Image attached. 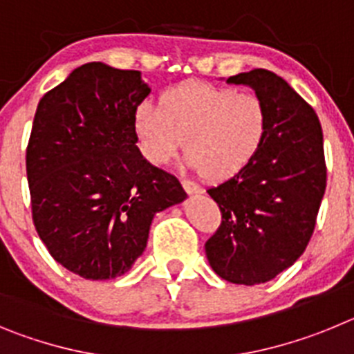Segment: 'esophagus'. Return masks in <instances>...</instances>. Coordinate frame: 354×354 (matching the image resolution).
Returning a JSON list of instances; mask_svg holds the SVG:
<instances>
[{
  "label": "esophagus",
  "mask_w": 354,
  "mask_h": 354,
  "mask_svg": "<svg viewBox=\"0 0 354 354\" xmlns=\"http://www.w3.org/2000/svg\"><path fill=\"white\" fill-rule=\"evenodd\" d=\"M180 184H183V187L186 189V193H189V195H198V193H202L204 189L198 186V184L192 183V180H180Z\"/></svg>",
  "instance_id": "obj_1"
}]
</instances>
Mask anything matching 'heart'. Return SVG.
I'll use <instances>...</instances> for the list:
<instances>
[{
	"label": "heart",
	"instance_id": "1",
	"mask_svg": "<svg viewBox=\"0 0 354 354\" xmlns=\"http://www.w3.org/2000/svg\"><path fill=\"white\" fill-rule=\"evenodd\" d=\"M133 131L152 165H167L184 147L193 170L225 180L259 154L268 136V111L257 93L189 81L168 90L159 106H136Z\"/></svg>",
	"mask_w": 354,
	"mask_h": 354
}]
</instances>
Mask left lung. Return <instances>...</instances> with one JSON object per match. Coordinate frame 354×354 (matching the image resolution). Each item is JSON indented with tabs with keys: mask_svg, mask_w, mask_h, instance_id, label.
<instances>
[{
	"mask_svg": "<svg viewBox=\"0 0 354 354\" xmlns=\"http://www.w3.org/2000/svg\"><path fill=\"white\" fill-rule=\"evenodd\" d=\"M255 90L268 111V136L239 174L207 193L221 225L205 255L223 280L257 286L301 257L326 189L323 131L314 108L266 68L228 77Z\"/></svg>",
	"mask_w": 354,
	"mask_h": 354,
	"instance_id": "left-lung-1",
	"label": "left lung"
}]
</instances>
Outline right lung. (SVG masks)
Segmentation results:
<instances>
[{"instance_id":"add662e5","label":"right lung","mask_w":354,"mask_h":354,"mask_svg":"<svg viewBox=\"0 0 354 354\" xmlns=\"http://www.w3.org/2000/svg\"><path fill=\"white\" fill-rule=\"evenodd\" d=\"M149 93L138 71L92 62L37 106L26 149L33 223L51 257L86 280L127 273L156 212L186 198L136 147L133 111Z\"/></svg>"}]
</instances>
